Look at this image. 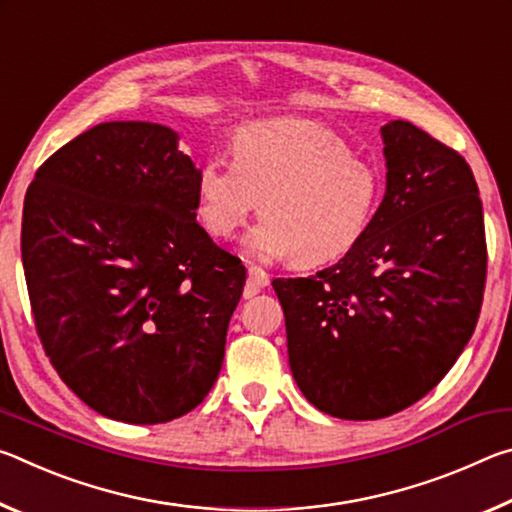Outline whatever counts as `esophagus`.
Masks as SVG:
<instances>
[{
  "label": "esophagus",
  "instance_id": "1",
  "mask_svg": "<svg viewBox=\"0 0 512 512\" xmlns=\"http://www.w3.org/2000/svg\"><path fill=\"white\" fill-rule=\"evenodd\" d=\"M268 284V273L259 266H248V284H246V298L255 296Z\"/></svg>",
  "mask_w": 512,
  "mask_h": 512
}]
</instances>
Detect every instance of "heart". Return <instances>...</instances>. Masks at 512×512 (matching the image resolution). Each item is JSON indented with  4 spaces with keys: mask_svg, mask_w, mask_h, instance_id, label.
<instances>
[{
    "mask_svg": "<svg viewBox=\"0 0 512 512\" xmlns=\"http://www.w3.org/2000/svg\"><path fill=\"white\" fill-rule=\"evenodd\" d=\"M232 164L210 158L196 173V210L214 239H232L262 203L246 250L259 259L320 266L357 244L375 212L379 173L332 128L273 119L232 137Z\"/></svg>",
    "mask_w": 512,
    "mask_h": 512,
    "instance_id": "1",
    "label": "heart"
}]
</instances>
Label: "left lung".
I'll return each instance as SVG.
<instances>
[{
	"instance_id": "8db88e82",
	"label": "left lung",
	"mask_w": 512,
	"mask_h": 512,
	"mask_svg": "<svg viewBox=\"0 0 512 512\" xmlns=\"http://www.w3.org/2000/svg\"><path fill=\"white\" fill-rule=\"evenodd\" d=\"M386 196L345 257L277 277L302 395L341 420L409 409L443 379L481 314L488 246L470 164L413 126H381Z\"/></svg>"
}]
</instances>
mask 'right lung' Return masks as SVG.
Instances as JSON below:
<instances>
[{"label": "right lung", "instance_id": "add662e5", "mask_svg": "<svg viewBox=\"0 0 512 512\" xmlns=\"http://www.w3.org/2000/svg\"><path fill=\"white\" fill-rule=\"evenodd\" d=\"M196 164L149 121H106L42 162L22 212L36 332L101 415L160 424L219 377L246 266L196 221Z\"/></svg>", "mask_w": 512, "mask_h": 512}]
</instances>
